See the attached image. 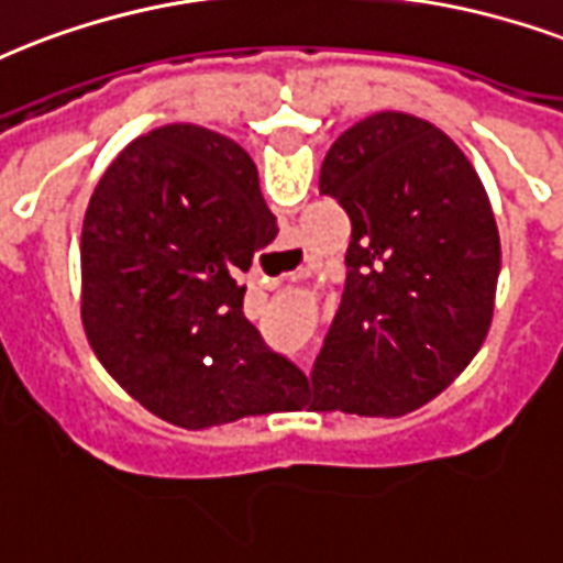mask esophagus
I'll use <instances>...</instances> for the list:
<instances>
[{
  "label": "esophagus",
  "mask_w": 563,
  "mask_h": 563,
  "mask_svg": "<svg viewBox=\"0 0 563 563\" xmlns=\"http://www.w3.org/2000/svg\"><path fill=\"white\" fill-rule=\"evenodd\" d=\"M295 274H303V268H298V272H295Z\"/></svg>",
  "instance_id": "1"
}]
</instances>
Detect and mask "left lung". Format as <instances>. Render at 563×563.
I'll list each match as a JSON object with an SVG mask.
<instances>
[{
    "instance_id": "obj_1",
    "label": "left lung",
    "mask_w": 563,
    "mask_h": 563,
    "mask_svg": "<svg viewBox=\"0 0 563 563\" xmlns=\"http://www.w3.org/2000/svg\"><path fill=\"white\" fill-rule=\"evenodd\" d=\"M351 218L345 291L312 363V410L405 416L478 354L501 268L472 162L405 111L345 129L319 179Z\"/></svg>"
}]
</instances>
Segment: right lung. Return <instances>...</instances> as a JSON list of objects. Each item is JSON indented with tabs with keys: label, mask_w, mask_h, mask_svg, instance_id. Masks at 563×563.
Listing matches in <instances>:
<instances>
[{
	"label": "right lung",
	"mask_w": 563,
	"mask_h": 563,
	"mask_svg": "<svg viewBox=\"0 0 563 563\" xmlns=\"http://www.w3.org/2000/svg\"><path fill=\"white\" fill-rule=\"evenodd\" d=\"M253 158L195 123L141 135L81 224V324L129 396L179 428L289 410L303 372L244 319L239 283L274 242Z\"/></svg>",
	"instance_id": "1"
}]
</instances>
